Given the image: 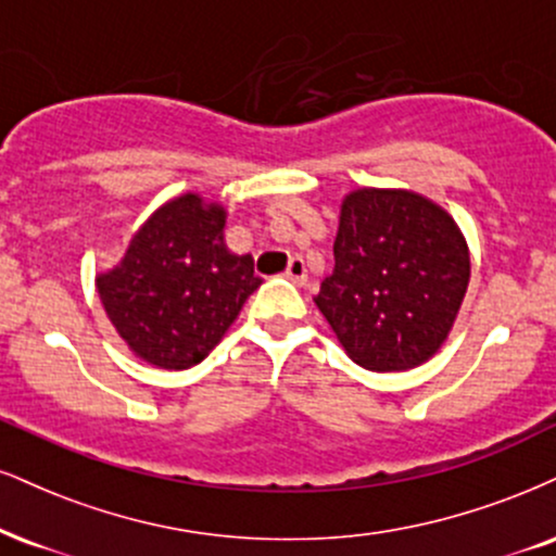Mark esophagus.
Wrapping results in <instances>:
<instances>
[{
  "label": "esophagus",
  "instance_id": "esophagus-1",
  "mask_svg": "<svg viewBox=\"0 0 556 556\" xmlns=\"http://www.w3.org/2000/svg\"><path fill=\"white\" fill-rule=\"evenodd\" d=\"M285 277L290 279V282H295V285H305V282H307V266H305V258L292 256V258H290V264H287Z\"/></svg>",
  "mask_w": 556,
  "mask_h": 556
}]
</instances>
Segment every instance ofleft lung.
<instances>
[{
    "instance_id": "left-lung-1",
    "label": "left lung",
    "mask_w": 556,
    "mask_h": 556,
    "mask_svg": "<svg viewBox=\"0 0 556 556\" xmlns=\"http://www.w3.org/2000/svg\"><path fill=\"white\" fill-rule=\"evenodd\" d=\"M333 258L313 300L354 363L391 372L438 352L471 274L464 238L438 204L412 191H352Z\"/></svg>"
}]
</instances>
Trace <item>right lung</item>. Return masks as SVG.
<instances>
[{"mask_svg":"<svg viewBox=\"0 0 556 556\" xmlns=\"http://www.w3.org/2000/svg\"><path fill=\"white\" fill-rule=\"evenodd\" d=\"M223 227V206L186 193L160 206L122 264L98 277L111 324L147 363L168 370L202 363L261 287L253 258L225 249Z\"/></svg>","mask_w":556,"mask_h":556,"instance_id":"right-lung-1","label":"right lung"}]
</instances>
